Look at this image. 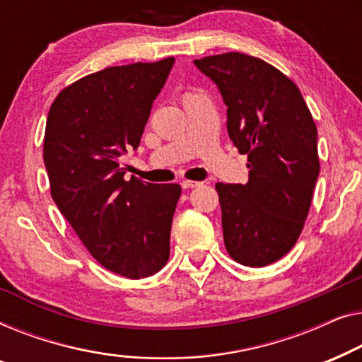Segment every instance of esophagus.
Instances as JSON below:
<instances>
[{"label": "esophagus", "mask_w": 362, "mask_h": 362, "mask_svg": "<svg viewBox=\"0 0 362 362\" xmlns=\"http://www.w3.org/2000/svg\"><path fill=\"white\" fill-rule=\"evenodd\" d=\"M180 185L183 188H195V187H200L202 182H193V180H182Z\"/></svg>", "instance_id": "obj_1"}]
</instances>
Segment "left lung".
<instances>
[{"label": "left lung", "mask_w": 362, "mask_h": 362, "mask_svg": "<svg viewBox=\"0 0 362 362\" xmlns=\"http://www.w3.org/2000/svg\"><path fill=\"white\" fill-rule=\"evenodd\" d=\"M193 64L220 90L228 134L247 154V183H216L225 246L243 266H269L307 220L320 174L317 126L293 81L264 60L228 52Z\"/></svg>", "instance_id": "8db88e82"}]
</instances>
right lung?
Instances as JSON below:
<instances>
[{"label": "right lung", "mask_w": 362, "mask_h": 362, "mask_svg": "<svg viewBox=\"0 0 362 362\" xmlns=\"http://www.w3.org/2000/svg\"><path fill=\"white\" fill-rule=\"evenodd\" d=\"M175 59L86 75L50 106L44 164L50 195L96 261L128 279L154 276L170 254L179 183H144L121 157L137 149Z\"/></svg>", "instance_id": "right-lung-1"}]
</instances>
